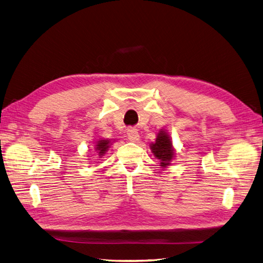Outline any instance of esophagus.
Segmentation results:
<instances>
[{
	"label": "esophagus",
	"instance_id": "34e87169",
	"mask_svg": "<svg viewBox=\"0 0 263 263\" xmlns=\"http://www.w3.org/2000/svg\"><path fill=\"white\" fill-rule=\"evenodd\" d=\"M127 136L130 141H137L139 140V133L136 128H129L127 130Z\"/></svg>",
	"mask_w": 263,
	"mask_h": 263
}]
</instances>
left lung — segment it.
I'll return each instance as SVG.
<instances>
[{
    "instance_id": "obj_1",
    "label": "left lung",
    "mask_w": 263,
    "mask_h": 263,
    "mask_svg": "<svg viewBox=\"0 0 263 263\" xmlns=\"http://www.w3.org/2000/svg\"><path fill=\"white\" fill-rule=\"evenodd\" d=\"M150 147L154 156L160 160V165L162 168L171 164V160L174 157V151L168 133H165L164 130L159 132L156 142H153Z\"/></svg>"
}]
</instances>
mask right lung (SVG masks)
Returning a JSON list of instances; mask_svg holds the SVG:
<instances>
[{"label":"right lung","instance_id":"right-lung-1","mask_svg":"<svg viewBox=\"0 0 263 263\" xmlns=\"http://www.w3.org/2000/svg\"><path fill=\"white\" fill-rule=\"evenodd\" d=\"M110 145H112V144H110V140L100 139V140L97 141V145H95V150H97V153L99 154V156H103V155H105V153L108 150Z\"/></svg>","mask_w":263,"mask_h":263}]
</instances>
